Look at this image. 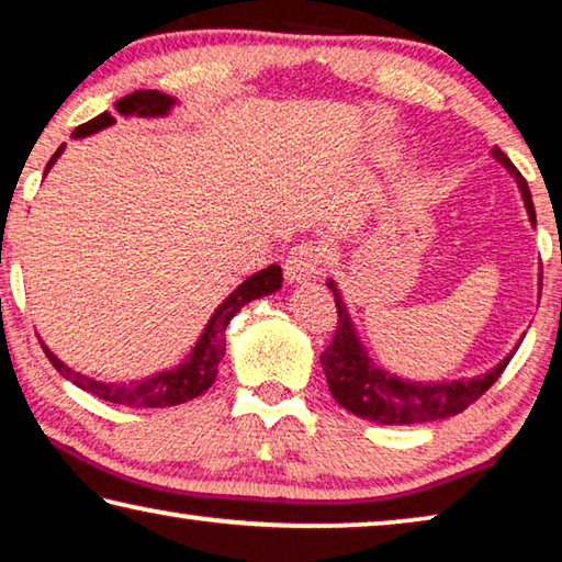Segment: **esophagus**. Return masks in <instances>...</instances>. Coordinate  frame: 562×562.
<instances>
[{"label":"esophagus","mask_w":562,"mask_h":562,"mask_svg":"<svg viewBox=\"0 0 562 562\" xmlns=\"http://www.w3.org/2000/svg\"><path fill=\"white\" fill-rule=\"evenodd\" d=\"M322 272V250L315 243H302L292 247L288 260H284V278L290 282L300 284L307 280H315Z\"/></svg>","instance_id":"esophagus-1"}]
</instances>
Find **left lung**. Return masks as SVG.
Instances as JSON below:
<instances>
[{
	"label": "left lung",
	"instance_id": "obj_1",
	"mask_svg": "<svg viewBox=\"0 0 562 562\" xmlns=\"http://www.w3.org/2000/svg\"><path fill=\"white\" fill-rule=\"evenodd\" d=\"M491 154L503 168H508V173L513 178H516L522 193V203L528 207L530 223L536 225V207H532L526 178L518 173V168L510 164V158L503 154L501 148H493ZM327 288L335 292L337 331L335 339L329 341V347L322 351V369H325L329 392L337 398L339 406H345L347 412L359 418H369V422L412 426L439 422V418L461 414L465 406H471L475 398H481L493 384H496V379L503 374V369L508 367V361L518 349H513L506 359L498 361L491 372L481 376L436 384L408 382V379L384 372L382 367H376L374 361L367 357V349L361 347L357 329L351 325V317L347 315V307L345 302H341L337 284L329 280Z\"/></svg>",
	"mask_w": 562,
	"mask_h": 562
}]
</instances>
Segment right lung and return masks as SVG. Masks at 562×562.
<instances>
[{"instance_id": "1", "label": "right lung", "mask_w": 562, "mask_h": 562, "mask_svg": "<svg viewBox=\"0 0 562 562\" xmlns=\"http://www.w3.org/2000/svg\"><path fill=\"white\" fill-rule=\"evenodd\" d=\"M176 99L168 97V93L160 91H133L128 97H123L116 101V111L121 116H166V113L173 109ZM116 123V119L111 116L109 111L99 113L97 119H91L87 123H81L79 128L74 131V138H83L91 136L101 128H109ZM64 154V146L56 148V154L52 156L49 164H46L44 176L49 173V168L56 164V158ZM282 288V268L280 265H270L260 272H255L247 278L243 284L227 294L225 302L213 312L211 322H207L201 339L195 341V347L190 355L180 361L178 367L166 369V372H158L154 376L140 379V382H97V379L83 376L79 372H74L71 367H66L64 361L49 351V347L40 339V345L44 349V355L49 357L56 372H59L64 379H69L71 384H76L83 392H89L93 396L103 398V402H113V404H123V406H140V408H166V406H176V404H186L190 398L201 396L203 392L213 386L215 374H217V364L225 357V327L231 325V319L240 312L247 302L265 297V294H272Z\"/></svg>"}]
</instances>
